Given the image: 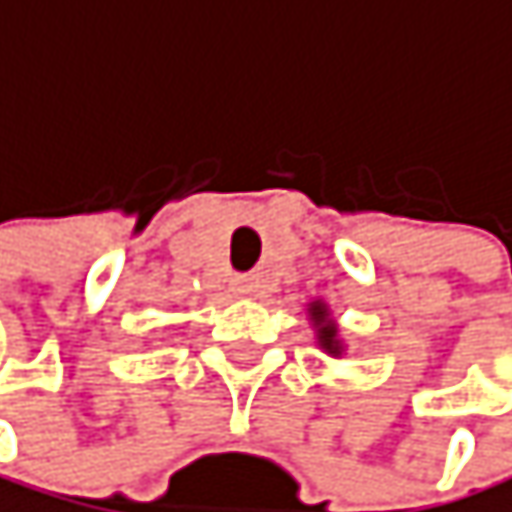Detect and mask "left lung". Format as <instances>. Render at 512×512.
Instances as JSON below:
<instances>
[{"label":"left lung","mask_w":512,"mask_h":512,"mask_svg":"<svg viewBox=\"0 0 512 512\" xmlns=\"http://www.w3.org/2000/svg\"><path fill=\"white\" fill-rule=\"evenodd\" d=\"M312 318L315 321H324V306L321 303H312ZM318 340H321V346L327 349V352H337V331L334 327H318Z\"/></svg>","instance_id":"obj_1"}]
</instances>
